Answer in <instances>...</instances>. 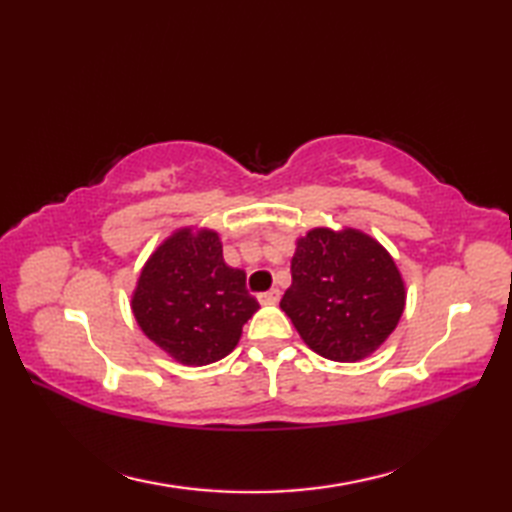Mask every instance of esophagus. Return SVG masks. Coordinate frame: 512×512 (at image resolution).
I'll list each match as a JSON object with an SVG mask.
<instances>
[{
    "label": "esophagus",
    "instance_id": "34e87169",
    "mask_svg": "<svg viewBox=\"0 0 512 512\" xmlns=\"http://www.w3.org/2000/svg\"><path fill=\"white\" fill-rule=\"evenodd\" d=\"M279 299H281V292L277 288L262 292V295H259V303H264V306H275Z\"/></svg>",
    "mask_w": 512,
    "mask_h": 512
}]
</instances>
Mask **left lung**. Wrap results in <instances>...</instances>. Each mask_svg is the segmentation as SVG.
I'll list each match as a JSON object with an SVG mask.
<instances>
[{"instance_id": "1", "label": "left lung", "mask_w": 512, "mask_h": 512, "mask_svg": "<svg viewBox=\"0 0 512 512\" xmlns=\"http://www.w3.org/2000/svg\"><path fill=\"white\" fill-rule=\"evenodd\" d=\"M284 310L312 352L356 363L376 352L405 310V281L387 250L356 228L297 239Z\"/></svg>"}]
</instances>
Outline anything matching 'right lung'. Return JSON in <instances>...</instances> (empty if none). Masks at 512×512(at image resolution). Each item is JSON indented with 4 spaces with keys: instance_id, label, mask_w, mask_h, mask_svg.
I'll return each instance as SVG.
<instances>
[{
    "instance_id": "add662e5",
    "label": "right lung",
    "mask_w": 512,
    "mask_h": 512,
    "mask_svg": "<svg viewBox=\"0 0 512 512\" xmlns=\"http://www.w3.org/2000/svg\"><path fill=\"white\" fill-rule=\"evenodd\" d=\"M259 303L246 273L226 266L220 235L180 228L147 259L132 297L147 339L182 365H209L235 350Z\"/></svg>"
}]
</instances>
